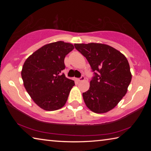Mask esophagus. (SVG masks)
Here are the masks:
<instances>
[{
    "label": "esophagus",
    "mask_w": 151,
    "mask_h": 151,
    "mask_svg": "<svg viewBox=\"0 0 151 151\" xmlns=\"http://www.w3.org/2000/svg\"><path fill=\"white\" fill-rule=\"evenodd\" d=\"M85 78L84 77V76H81L80 78H78L77 79V81L78 82H81V81H85Z\"/></svg>",
    "instance_id": "34e87169"
}]
</instances>
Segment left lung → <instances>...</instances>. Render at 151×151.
Masks as SVG:
<instances>
[{
    "mask_svg": "<svg viewBox=\"0 0 151 151\" xmlns=\"http://www.w3.org/2000/svg\"><path fill=\"white\" fill-rule=\"evenodd\" d=\"M94 71L88 90L83 93L86 106L95 113H105L115 107L127 93L132 74L125 56L102 43L75 44Z\"/></svg>",
    "mask_w": 151,
    "mask_h": 151,
    "instance_id": "left-lung-1",
    "label": "left lung"
}]
</instances>
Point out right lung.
<instances>
[{
    "label": "right lung",
    "mask_w": 151,
    "mask_h": 151,
    "mask_svg": "<svg viewBox=\"0 0 151 151\" xmlns=\"http://www.w3.org/2000/svg\"><path fill=\"white\" fill-rule=\"evenodd\" d=\"M74 48L69 42H51L36 50L24 63L21 70L24 86L42 109L53 111L66 104L75 81L61 72L65 68L66 55Z\"/></svg>",
    "instance_id": "1"
}]
</instances>
